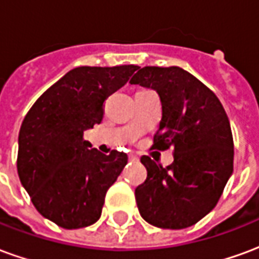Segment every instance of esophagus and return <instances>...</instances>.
I'll list each match as a JSON object with an SVG mask.
<instances>
[{
	"label": "esophagus",
	"instance_id": "obj_1",
	"mask_svg": "<svg viewBox=\"0 0 259 259\" xmlns=\"http://www.w3.org/2000/svg\"><path fill=\"white\" fill-rule=\"evenodd\" d=\"M129 159L130 161H133V162H136V161H139V157H137V155H133V154H130Z\"/></svg>",
	"mask_w": 259,
	"mask_h": 259
}]
</instances>
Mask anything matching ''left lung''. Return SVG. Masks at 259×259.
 I'll list each match as a JSON object with an SVG mask.
<instances>
[{
  "mask_svg": "<svg viewBox=\"0 0 259 259\" xmlns=\"http://www.w3.org/2000/svg\"><path fill=\"white\" fill-rule=\"evenodd\" d=\"M130 84L157 91L162 119L152 150L174 148L166 168L141 157L147 179L135 191L140 215L157 228H189L213 209L233 172L228 115L215 93L179 66H144Z\"/></svg>",
  "mask_w": 259,
  "mask_h": 259,
  "instance_id": "8db88e82",
  "label": "left lung"
}]
</instances>
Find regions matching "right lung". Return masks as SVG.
<instances>
[{
    "label": "right lung",
    "mask_w": 259,
    "mask_h": 259,
    "mask_svg": "<svg viewBox=\"0 0 259 259\" xmlns=\"http://www.w3.org/2000/svg\"><path fill=\"white\" fill-rule=\"evenodd\" d=\"M139 66H80L44 91L19 132L18 175L42 217L64 229H79L101 217L108 189L127 155L90 148L87 129L101 123L104 102Z\"/></svg>",
    "instance_id": "1"
}]
</instances>
